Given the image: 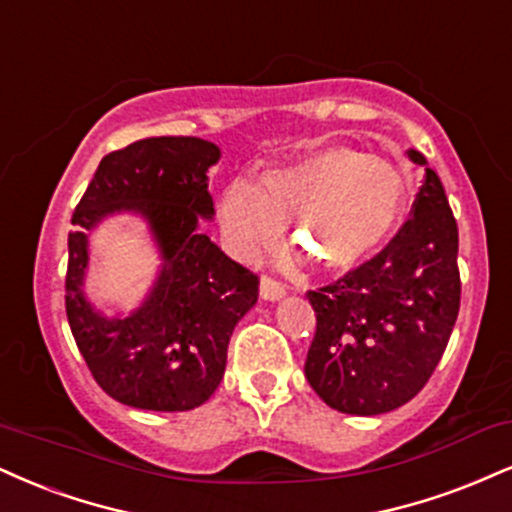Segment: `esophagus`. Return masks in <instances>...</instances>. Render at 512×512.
I'll return each instance as SVG.
<instances>
[{
    "label": "esophagus",
    "instance_id": "34e87169",
    "mask_svg": "<svg viewBox=\"0 0 512 512\" xmlns=\"http://www.w3.org/2000/svg\"><path fill=\"white\" fill-rule=\"evenodd\" d=\"M260 295L264 300H279L286 295V286L279 279H274V276L264 274L260 281Z\"/></svg>",
    "mask_w": 512,
    "mask_h": 512
}]
</instances>
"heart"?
<instances>
[{
    "label": "heart",
    "instance_id": "obj_1",
    "mask_svg": "<svg viewBox=\"0 0 512 512\" xmlns=\"http://www.w3.org/2000/svg\"><path fill=\"white\" fill-rule=\"evenodd\" d=\"M408 200L391 162L353 147H326L267 171L255 188L236 181L221 195V221L238 252L267 248L291 224L293 245L326 272L372 257L396 233Z\"/></svg>",
    "mask_w": 512,
    "mask_h": 512
}]
</instances>
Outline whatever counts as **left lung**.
Segmentation results:
<instances>
[{
    "instance_id": "left-lung-1",
    "label": "left lung",
    "mask_w": 512,
    "mask_h": 512,
    "mask_svg": "<svg viewBox=\"0 0 512 512\" xmlns=\"http://www.w3.org/2000/svg\"><path fill=\"white\" fill-rule=\"evenodd\" d=\"M408 157L424 166L412 217L372 260L307 291L317 329L305 377L348 415H381L415 398L458 319V224L436 171L417 150Z\"/></svg>"
}]
</instances>
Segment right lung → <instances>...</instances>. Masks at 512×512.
<instances>
[{
  "mask_svg": "<svg viewBox=\"0 0 512 512\" xmlns=\"http://www.w3.org/2000/svg\"><path fill=\"white\" fill-rule=\"evenodd\" d=\"M219 147L190 135L135 140L102 157L73 212L66 317L100 389L123 405L193 410L217 391L238 319L257 303L260 279L197 231L212 219L207 169ZM131 208L151 224L165 269L138 313L109 320L84 300L87 232L107 213Z\"/></svg>",
  "mask_w": 512,
  "mask_h": 512,
  "instance_id": "1",
  "label": "right lung"
}]
</instances>
